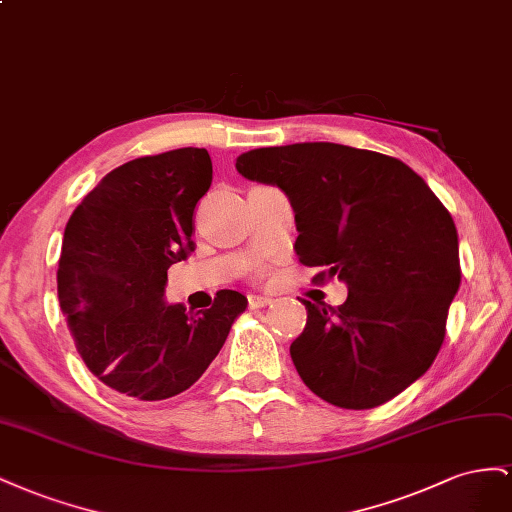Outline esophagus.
Segmentation results:
<instances>
[{
  "label": "esophagus",
  "instance_id": "obj_1",
  "mask_svg": "<svg viewBox=\"0 0 512 512\" xmlns=\"http://www.w3.org/2000/svg\"><path fill=\"white\" fill-rule=\"evenodd\" d=\"M270 302H272V298L261 296V294L248 296V306H251V309H264V306H268Z\"/></svg>",
  "mask_w": 512,
  "mask_h": 512
}]
</instances>
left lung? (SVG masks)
I'll return each mask as SVG.
<instances>
[{"label": "left lung", "mask_w": 512, "mask_h": 512, "mask_svg": "<svg viewBox=\"0 0 512 512\" xmlns=\"http://www.w3.org/2000/svg\"><path fill=\"white\" fill-rule=\"evenodd\" d=\"M236 169L281 188L302 264L347 285L337 309L302 300L306 326L289 347L302 382L371 410L425 375L461 283L455 223L427 182L397 158L328 141L244 152Z\"/></svg>", "instance_id": "1"}]
</instances>
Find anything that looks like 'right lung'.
Returning <instances> with one entry per match:
<instances>
[{"instance_id": "right-lung-1", "label": "right lung", "mask_w": 512, "mask_h": 512, "mask_svg": "<svg viewBox=\"0 0 512 512\" xmlns=\"http://www.w3.org/2000/svg\"><path fill=\"white\" fill-rule=\"evenodd\" d=\"M212 184L203 148L135 158L109 171L64 231L57 296L85 367L109 390L163 401L191 388L248 300L218 291L203 311L165 296L167 270L193 251V212Z\"/></svg>"}]
</instances>
